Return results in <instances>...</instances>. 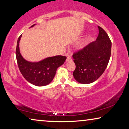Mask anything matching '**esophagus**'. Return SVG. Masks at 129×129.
Listing matches in <instances>:
<instances>
[{
    "instance_id": "1",
    "label": "esophagus",
    "mask_w": 129,
    "mask_h": 129,
    "mask_svg": "<svg viewBox=\"0 0 129 129\" xmlns=\"http://www.w3.org/2000/svg\"><path fill=\"white\" fill-rule=\"evenodd\" d=\"M72 61L71 57H70V56H68V57H67V59H66L67 62H69V61Z\"/></svg>"
}]
</instances>
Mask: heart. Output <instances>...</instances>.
<instances>
[{"mask_svg": "<svg viewBox=\"0 0 129 129\" xmlns=\"http://www.w3.org/2000/svg\"><path fill=\"white\" fill-rule=\"evenodd\" d=\"M86 41L85 40V41H82V42L79 43V44H78L77 47H78V48L80 49L81 50V49H82L84 48V47L86 46Z\"/></svg>", "mask_w": 129, "mask_h": 129, "instance_id": "b5f03b06", "label": "heart"}]
</instances>
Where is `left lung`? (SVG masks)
Instances as JSON below:
<instances>
[{
    "label": "left lung",
    "mask_w": 129,
    "mask_h": 129,
    "mask_svg": "<svg viewBox=\"0 0 129 129\" xmlns=\"http://www.w3.org/2000/svg\"><path fill=\"white\" fill-rule=\"evenodd\" d=\"M99 35L93 41L73 54L78 82L88 84L99 78L106 70L111 54L112 43L106 31L98 26Z\"/></svg>",
    "instance_id": "8db88e82"
}]
</instances>
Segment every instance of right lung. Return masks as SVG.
Segmentation results:
<instances>
[{"mask_svg": "<svg viewBox=\"0 0 129 129\" xmlns=\"http://www.w3.org/2000/svg\"><path fill=\"white\" fill-rule=\"evenodd\" d=\"M33 24L30 27H33ZM21 35L18 39L16 55L18 67L21 74L27 81L37 86H43L49 84L53 80L57 68L64 64L67 57L56 55L47 57L38 62H30L22 57L20 51L19 43Z\"/></svg>", "mask_w": 129, "mask_h": 129, "instance_id": "add662e5", "label": "right lung"}]
</instances>
